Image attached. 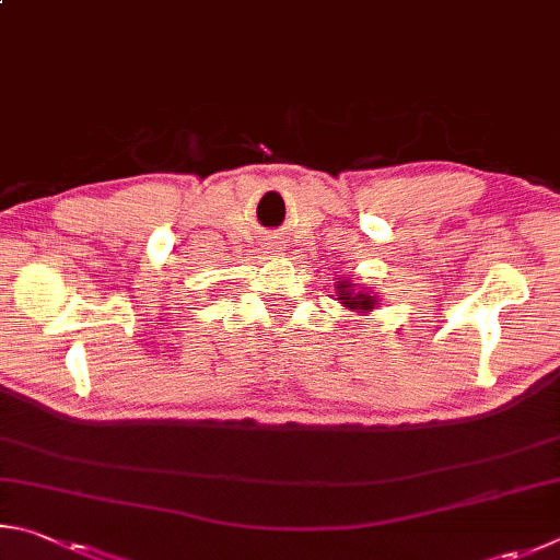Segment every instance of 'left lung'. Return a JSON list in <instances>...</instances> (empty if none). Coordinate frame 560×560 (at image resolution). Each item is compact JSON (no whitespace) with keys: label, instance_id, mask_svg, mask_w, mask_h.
Instances as JSON below:
<instances>
[{"label":"left lung","instance_id":"1","mask_svg":"<svg viewBox=\"0 0 560 560\" xmlns=\"http://www.w3.org/2000/svg\"><path fill=\"white\" fill-rule=\"evenodd\" d=\"M351 288L354 285H347V282H341V285L337 288L339 290V300H345V305L351 307V310H374L376 305V298H369V295H361V292H351Z\"/></svg>","mask_w":560,"mask_h":560}]
</instances>
